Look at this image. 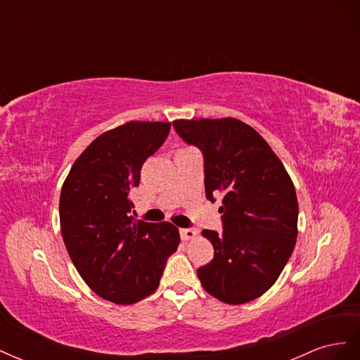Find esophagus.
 Segmentation results:
<instances>
[{"label":"esophagus","mask_w":360,"mask_h":360,"mask_svg":"<svg viewBox=\"0 0 360 360\" xmlns=\"http://www.w3.org/2000/svg\"><path fill=\"white\" fill-rule=\"evenodd\" d=\"M180 237H181V240L186 242V240H191V238L197 237V231H195L193 228H181Z\"/></svg>","instance_id":"obj_1"}]
</instances>
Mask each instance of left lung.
Listing matches in <instances>:
<instances>
[{
  "mask_svg": "<svg viewBox=\"0 0 360 360\" xmlns=\"http://www.w3.org/2000/svg\"><path fill=\"white\" fill-rule=\"evenodd\" d=\"M172 126L202 153L207 200L222 195L224 231H202L214 257L197 270L201 284L225 303L254 300L275 284L296 245L294 184L263 136L240 120H176Z\"/></svg>",
  "mask_w": 360,
  "mask_h": 360,
  "instance_id": "left-lung-1",
  "label": "left lung"
}]
</instances>
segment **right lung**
Instances as JSON below:
<instances>
[{"label": "right lung", "instance_id": "right-lung-1", "mask_svg": "<svg viewBox=\"0 0 360 360\" xmlns=\"http://www.w3.org/2000/svg\"><path fill=\"white\" fill-rule=\"evenodd\" d=\"M169 129L171 123L130 122L105 132L76 159L63 184L60 224L70 259L97 296L118 304L155 292L180 243L172 224L135 219L130 201L143 163Z\"/></svg>", "mask_w": 360, "mask_h": 360}]
</instances>
